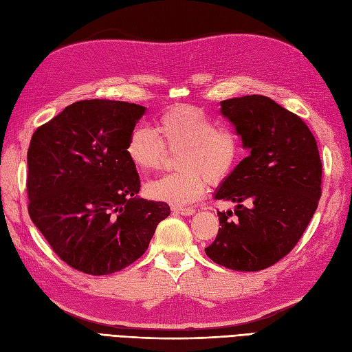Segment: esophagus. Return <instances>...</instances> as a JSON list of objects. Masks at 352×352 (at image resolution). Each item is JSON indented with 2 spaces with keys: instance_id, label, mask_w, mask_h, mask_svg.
Listing matches in <instances>:
<instances>
[{
  "instance_id": "esophagus-1",
  "label": "esophagus",
  "mask_w": 352,
  "mask_h": 352,
  "mask_svg": "<svg viewBox=\"0 0 352 352\" xmlns=\"http://www.w3.org/2000/svg\"><path fill=\"white\" fill-rule=\"evenodd\" d=\"M173 211L179 212V214L182 216H192L195 212L194 207H173Z\"/></svg>"
}]
</instances>
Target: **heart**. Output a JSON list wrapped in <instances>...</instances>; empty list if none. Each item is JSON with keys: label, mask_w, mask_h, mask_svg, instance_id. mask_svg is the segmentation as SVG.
I'll return each instance as SVG.
<instances>
[{"label": "heart", "mask_w": 352, "mask_h": 352, "mask_svg": "<svg viewBox=\"0 0 352 352\" xmlns=\"http://www.w3.org/2000/svg\"><path fill=\"white\" fill-rule=\"evenodd\" d=\"M241 138L192 105H176L158 117L154 131L138 126L124 146L129 162L142 172L162 167L167 151L176 153L177 173L148 182L151 199L188 206L202 198L207 182L220 184L235 168L241 157Z\"/></svg>", "instance_id": "heart-1"}]
</instances>
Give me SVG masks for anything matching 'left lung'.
<instances>
[{"label": "left lung", "mask_w": 352, "mask_h": 352, "mask_svg": "<svg viewBox=\"0 0 352 352\" xmlns=\"http://www.w3.org/2000/svg\"><path fill=\"white\" fill-rule=\"evenodd\" d=\"M250 154L216 190L235 202L219 211V233L206 248L228 269L258 272L289 254L310 223L322 195L317 142L296 114L264 95L220 102Z\"/></svg>", "instance_id": "8db88e82"}]
</instances>
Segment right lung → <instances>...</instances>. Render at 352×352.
Here are the masks:
<instances>
[{
	"label": "right lung",
	"mask_w": 352,
	"mask_h": 352,
	"mask_svg": "<svg viewBox=\"0 0 352 352\" xmlns=\"http://www.w3.org/2000/svg\"><path fill=\"white\" fill-rule=\"evenodd\" d=\"M145 113L138 104L83 100L39 126L28 150L29 216L70 267L111 274L146 251L170 214L138 197L141 182L124 146Z\"/></svg>",
	"instance_id": "add662e5"
}]
</instances>
